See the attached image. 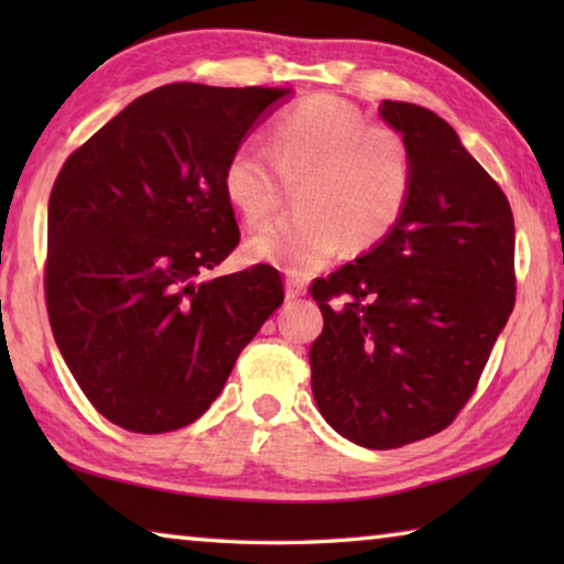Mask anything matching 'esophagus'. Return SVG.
<instances>
[{"label": "esophagus", "instance_id": "1", "mask_svg": "<svg viewBox=\"0 0 564 564\" xmlns=\"http://www.w3.org/2000/svg\"><path fill=\"white\" fill-rule=\"evenodd\" d=\"M305 293V289H303V283H299V281H293V279H289L285 281V299H301V295Z\"/></svg>", "mask_w": 564, "mask_h": 564}]
</instances>
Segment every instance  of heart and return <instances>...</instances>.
I'll list each match as a JSON object with an SVG mask.
<instances>
[{
	"instance_id": "obj_1",
	"label": "heart",
	"mask_w": 564,
	"mask_h": 564,
	"mask_svg": "<svg viewBox=\"0 0 564 564\" xmlns=\"http://www.w3.org/2000/svg\"><path fill=\"white\" fill-rule=\"evenodd\" d=\"M283 181H303V212L259 228L246 256L303 279L330 263L343 243L366 251L393 231L413 188V159L403 133L321 94L275 119L271 154L243 141L224 169L226 198L248 224L279 208Z\"/></svg>"
}]
</instances>
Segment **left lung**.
<instances>
[{
  "instance_id": "8db88e82",
  "label": "left lung",
  "mask_w": 564,
  "mask_h": 564,
  "mask_svg": "<svg viewBox=\"0 0 564 564\" xmlns=\"http://www.w3.org/2000/svg\"><path fill=\"white\" fill-rule=\"evenodd\" d=\"M380 117L408 141L413 188L383 241L311 285L323 333L308 358L333 431L393 451L445 431L475 393L514 305V221L445 119L405 101Z\"/></svg>"
}]
</instances>
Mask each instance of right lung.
Here are the masks:
<instances>
[{"instance_id": "obj_1", "label": "right lung", "mask_w": 564, "mask_h": 564, "mask_svg": "<svg viewBox=\"0 0 564 564\" xmlns=\"http://www.w3.org/2000/svg\"><path fill=\"white\" fill-rule=\"evenodd\" d=\"M289 94L166 84L119 111L54 181L52 333L89 403L123 431L169 433L202 417L283 303L273 265L208 271L241 238L226 161Z\"/></svg>"}]
</instances>
